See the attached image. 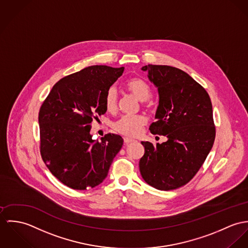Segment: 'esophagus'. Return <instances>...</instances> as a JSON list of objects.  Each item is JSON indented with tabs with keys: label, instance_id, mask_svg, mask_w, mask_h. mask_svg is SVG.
<instances>
[{
	"label": "esophagus",
	"instance_id": "34e87169",
	"mask_svg": "<svg viewBox=\"0 0 248 248\" xmlns=\"http://www.w3.org/2000/svg\"><path fill=\"white\" fill-rule=\"evenodd\" d=\"M124 143H125V144H128V143L134 142V141H135V140H133V139H130V138L125 137L124 139Z\"/></svg>",
	"mask_w": 248,
	"mask_h": 248
}]
</instances>
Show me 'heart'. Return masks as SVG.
I'll list each match as a JSON object with an SVG mask.
<instances>
[{
    "label": "heart",
    "mask_w": 248,
    "mask_h": 248,
    "mask_svg": "<svg viewBox=\"0 0 248 248\" xmlns=\"http://www.w3.org/2000/svg\"><path fill=\"white\" fill-rule=\"evenodd\" d=\"M126 89L140 101H145L150 96L148 83L140 78H132L125 83ZM105 106L107 110L115 112L118 108V93L114 86H110L105 96ZM146 124V119L142 115H124L114 124L115 130L126 137H136Z\"/></svg>",
    "instance_id": "b5f03b06"
}]
</instances>
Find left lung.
<instances>
[{
	"mask_svg": "<svg viewBox=\"0 0 248 248\" xmlns=\"http://www.w3.org/2000/svg\"><path fill=\"white\" fill-rule=\"evenodd\" d=\"M148 79L159 92L156 122L149 130L168 140L154 145L141 141L140 160L142 179L159 190L179 188L197 174L209 154L216 136L213 110L206 90L185 71L148 64Z\"/></svg>",
	"mask_w": 248,
	"mask_h": 248,
	"instance_id": "left-lung-1",
	"label": "left lung"
}]
</instances>
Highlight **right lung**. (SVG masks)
<instances>
[{"instance_id":"1","label":"right lung","mask_w":248,"mask_h":248,"mask_svg":"<svg viewBox=\"0 0 248 248\" xmlns=\"http://www.w3.org/2000/svg\"><path fill=\"white\" fill-rule=\"evenodd\" d=\"M124 67L92 65L54 84L39 112L40 152L49 171L64 186L84 190L107 178L121 150L120 135L92 140L91 123L107 112V90Z\"/></svg>"}]
</instances>
